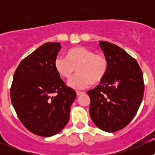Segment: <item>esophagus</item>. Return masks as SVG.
<instances>
[{
  "instance_id": "34e87169",
  "label": "esophagus",
  "mask_w": 155,
  "mask_h": 155,
  "mask_svg": "<svg viewBox=\"0 0 155 155\" xmlns=\"http://www.w3.org/2000/svg\"><path fill=\"white\" fill-rule=\"evenodd\" d=\"M85 94V92H83V91H76V94H77V96H79V95H81V94Z\"/></svg>"
}]
</instances>
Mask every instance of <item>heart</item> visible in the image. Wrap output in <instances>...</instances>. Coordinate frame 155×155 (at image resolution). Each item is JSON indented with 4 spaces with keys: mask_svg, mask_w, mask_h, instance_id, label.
Segmentation results:
<instances>
[{
    "mask_svg": "<svg viewBox=\"0 0 155 155\" xmlns=\"http://www.w3.org/2000/svg\"><path fill=\"white\" fill-rule=\"evenodd\" d=\"M54 66L59 76L70 79L75 73L78 74L68 82L70 87L83 89L92 84L97 85L105 78L108 70V60L101 53L95 52L82 46L70 48L65 58L58 57Z\"/></svg>",
    "mask_w": 155,
    "mask_h": 155,
    "instance_id": "obj_1",
    "label": "heart"
}]
</instances>
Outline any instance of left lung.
<instances>
[{
    "mask_svg": "<svg viewBox=\"0 0 155 155\" xmlns=\"http://www.w3.org/2000/svg\"><path fill=\"white\" fill-rule=\"evenodd\" d=\"M99 46L108 60L105 78L87 92L89 113L95 125L106 132L126 127L137 114L143 97L144 81L137 61L124 49L107 41Z\"/></svg>",
    "mask_w": 155,
    "mask_h": 155,
    "instance_id": "8db88e82",
    "label": "left lung"
}]
</instances>
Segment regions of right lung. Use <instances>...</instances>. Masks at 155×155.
Here are the masks:
<instances>
[{"label": "right lung", "mask_w": 155, "mask_h": 155, "mask_svg": "<svg viewBox=\"0 0 155 155\" xmlns=\"http://www.w3.org/2000/svg\"><path fill=\"white\" fill-rule=\"evenodd\" d=\"M60 43H46L19 64L10 88L11 102L29 131L49 137L68 124L70 107L76 97L55 70Z\"/></svg>", "instance_id": "right-lung-1"}]
</instances>
